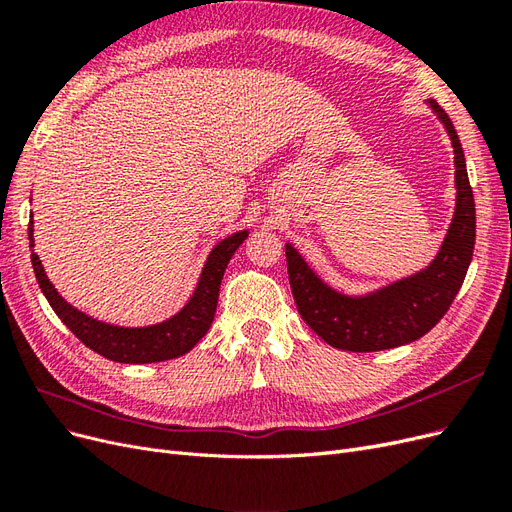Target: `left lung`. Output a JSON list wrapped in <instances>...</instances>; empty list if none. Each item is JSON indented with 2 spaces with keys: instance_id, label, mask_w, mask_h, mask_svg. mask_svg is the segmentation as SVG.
Returning <instances> with one entry per match:
<instances>
[{
  "instance_id": "1",
  "label": "left lung",
  "mask_w": 512,
  "mask_h": 512,
  "mask_svg": "<svg viewBox=\"0 0 512 512\" xmlns=\"http://www.w3.org/2000/svg\"><path fill=\"white\" fill-rule=\"evenodd\" d=\"M442 121L455 151V213L440 250L429 265L367 294H344L331 288L286 243L288 280L301 318L318 337L337 350L378 352L416 342L429 333L466 280L476 239V209L466 158L444 108L427 100Z\"/></svg>"
}]
</instances>
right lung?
<instances>
[{"label":"right lung","instance_id":"right-lung-1","mask_svg":"<svg viewBox=\"0 0 512 512\" xmlns=\"http://www.w3.org/2000/svg\"><path fill=\"white\" fill-rule=\"evenodd\" d=\"M247 235H250L247 230L232 232L230 237L215 245L207 256L190 301L175 316L158 324H149V327H117V324L83 314L57 292L46 277L38 254H32V265L38 286L46 301L51 303L53 312L87 348L115 363H160L190 352L205 337L213 322L215 307H218L224 271ZM29 247H34V222H29Z\"/></svg>","mask_w":512,"mask_h":512}]
</instances>
